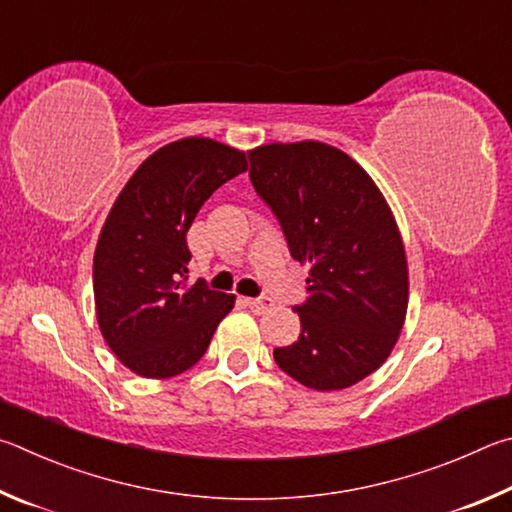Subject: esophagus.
<instances>
[{
	"label": "esophagus",
	"mask_w": 512,
	"mask_h": 512,
	"mask_svg": "<svg viewBox=\"0 0 512 512\" xmlns=\"http://www.w3.org/2000/svg\"><path fill=\"white\" fill-rule=\"evenodd\" d=\"M245 303L249 306L251 312H256V315H263V312L272 310L274 303L267 299V297H258V299H245Z\"/></svg>",
	"instance_id": "esophagus-1"
}]
</instances>
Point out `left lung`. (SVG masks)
Here are the masks:
<instances>
[{
	"instance_id": "1",
	"label": "left lung",
	"mask_w": 512,
	"mask_h": 512,
	"mask_svg": "<svg viewBox=\"0 0 512 512\" xmlns=\"http://www.w3.org/2000/svg\"><path fill=\"white\" fill-rule=\"evenodd\" d=\"M249 161L292 258L310 265V297L294 306L301 335L274 348V360L308 389L353 387L380 369L405 324L409 274L396 218L369 173L328 143H267Z\"/></svg>"
}]
</instances>
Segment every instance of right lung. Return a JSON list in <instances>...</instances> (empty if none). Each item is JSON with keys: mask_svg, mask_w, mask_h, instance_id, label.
I'll list each match as a JSON object with an SVG mask.
<instances>
[{"mask_svg": "<svg viewBox=\"0 0 512 512\" xmlns=\"http://www.w3.org/2000/svg\"><path fill=\"white\" fill-rule=\"evenodd\" d=\"M247 170L242 150L204 137L168 143L123 186L98 236L94 301L112 353L143 378L200 362L236 297L188 281L186 231L218 188Z\"/></svg>", "mask_w": 512, "mask_h": 512, "instance_id": "right-lung-1", "label": "right lung"}]
</instances>
